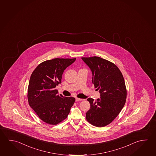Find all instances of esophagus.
I'll use <instances>...</instances> for the list:
<instances>
[{"label": "esophagus", "mask_w": 156, "mask_h": 156, "mask_svg": "<svg viewBox=\"0 0 156 156\" xmlns=\"http://www.w3.org/2000/svg\"><path fill=\"white\" fill-rule=\"evenodd\" d=\"M83 99H82V98H76V101H83Z\"/></svg>", "instance_id": "obj_1"}]
</instances>
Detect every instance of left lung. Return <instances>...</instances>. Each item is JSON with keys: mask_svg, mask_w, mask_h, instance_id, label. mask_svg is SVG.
Masks as SVG:
<instances>
[{"mask_svg": "<svg viewBox=\"0 0 156 156\" xmlns=\"http://www.w3.org/2000/svg\"><path fill=\"white\" fill-rule=\"evenodd\" d=\"M92 72V83L99 90L100 98L94 101L88 98L90 108L87 120L93 126L102 127L115 119L125 105L126 89L123 75L114 63L93 56L82 58Z\"/></svg>", "mask_w": 156, "mask_h": 156, "instance_id": "1", "label": "left lung"}]
</instances>
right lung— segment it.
<instances>
[{
	"mask_svg": "<svg viewBox=\"0 0 156 156\" xmlns=\"http://www.w3.org/2000/svg\"><path fill=\"white\" fill-rule=\"evenodd\" d=\"M76 58H54L39 64L31 74L28 87L30 106L44 122L56 125L65 119L75 102L73 97L58 94L65 69Z\"/></svg>",
	"mask_w": 156,
	"mask_h": 156,
	"instance_id": "obj_1",
	"label": "right lung"
}]
</instances>
